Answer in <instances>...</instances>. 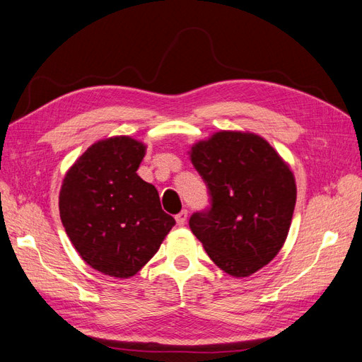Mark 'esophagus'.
Returning a JSON list of instances; mask_svg holds the SVG:
<instances>
[{"instance_id": "esophagus-1", "label": "esophagus", "mask_w": 362, "mask_h": 362, "mask_svg": "<svg viewBox=\"0 0 362 362\" xmlns=\"http://www.w3.org/2000/svg\"><path fill=\"white\" fill-rule=\"evenodd\" d=\"M175 218H176V223H178V226H184L187 221V211H181L178 215L175 216Z\"/></svg>"}]
</instances>
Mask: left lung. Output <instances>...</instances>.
<instances>
[{
	"label": "left lung",
	"mask_w": 362,
	"mask_h": 362,
	"mask_svg": "<svg viewBox=\"0 0 362 362\" xmlns=\"http://www.w3.org/2000/svg\"><path fill=\"white\" fill-rule=\"evenodd\" d=\"M211 207L189 226L211 260L234 277H247L282 249L296 206L294 175L260 136L218 132L190 150Z\"/></svg>",
	"instance_id": "1"
}]
</instances>
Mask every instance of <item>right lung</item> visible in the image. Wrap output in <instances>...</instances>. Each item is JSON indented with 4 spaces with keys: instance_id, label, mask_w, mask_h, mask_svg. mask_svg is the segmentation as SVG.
<instances>
[{
    "instance_id": "add662e5",
    "label": "right lung",
    "mask_w": 362,
    "mask_h": 362,
    "mask_svg": "<svg viewBox=\"0 0 362 362\" xmlns=\"http://www.w3.org/2000/svg\"><path fill=\"white\" fill-rule=\"evenodd\" d=\"M146 146L130 136L93 144L62 184L59 207L80 257L103 274L134 276L175 226L158 190L136 173Z\"/></svg>"
}]
</instances>
